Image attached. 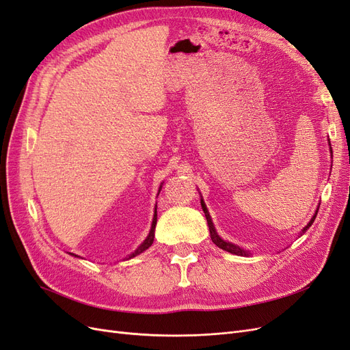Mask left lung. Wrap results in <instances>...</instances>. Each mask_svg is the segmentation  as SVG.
<instances>
[{
  "label": "left lung",
  "instance_id": "left-lung-1",
  "mask_svg": "<svg viewBox=\"0 0 350 350\" xmlns=\"http://www.w3.org/2000/svg\"><path fill=\"white\" fill-rule=\"evenodd\" d=\"M201 207H203V211H204L206 219H207V225H208V230H210V237H211V241H213V242L216 243V245H217L219 248L225 250V251H228V252L237 254V256H248V252H247V251L241 250L239 247L234 245V243H230V242H226V241H224V239H221V238L217 235V232H216V229H215V226H213V221H211V219H210V215H208L207 207H206V204H204V201H203V200H201ZM317 213H319V210L315 211V215H314V217L310 220V224L304 228V232H305L306 229H308V228H310V226L314 224V220H315V216H317Z\"/></svg>",
  "mask_w": 350,
  "mask_h": 350
}]
</instances>
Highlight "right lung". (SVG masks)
Wrapping results in <instances>:
<instances>
[{
    "label": "right lung",
    "instance_id": "add662e5",
    "mask_svg": "<svg viewBox=\"0 0 350 350\" xmlns=\"http://www.w3.org/2000/svg\"><path fill=\"white\" fill-rule=\"evenodd\" d=\"M156 221H157V213H156V210H154V217H153V224H152V229H150V234H149V237L146 238V241L142 243V245L137 248L131 256H130V258H133V257H135V256H139V254H142L143 251H146L147 248H149L152 243H153V239H154V228H156Z\"/></svg>",
    "mask_w": 350,
    "mask_h": 350
}]
</instances>
